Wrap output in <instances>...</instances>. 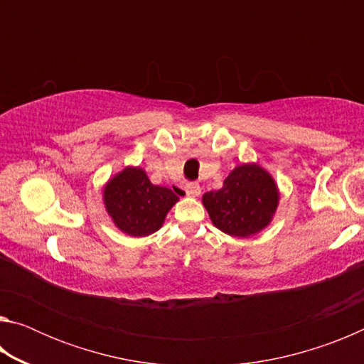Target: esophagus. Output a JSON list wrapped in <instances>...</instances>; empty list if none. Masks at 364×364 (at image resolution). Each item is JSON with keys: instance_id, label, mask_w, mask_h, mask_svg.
<instances>
[{"instance_id": "1", "label": "esophagus", "mask_w": 364, "mask_h": 364, "mask_svg": "<svg viewBox=\"0 0 364 364\" xmlns=\"http://www.w3.org/2000/svg\"><path fill=\"white\" fill-rule=\"evenodd\" d=\"M184 189H186V194L189 197H197L200 194V186L199 183H186V186H184Z\"/></svg>"}]
</instances>
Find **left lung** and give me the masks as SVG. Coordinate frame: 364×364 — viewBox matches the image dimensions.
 Wrapping results in <instances>:
<instances>
[{
    "mask_svg": "<svg viewBox=\"0 0 364 364\" xmlns=\"http://www.w3.org/2000/svg\"><path fill=\"white\" fill-rule=\"evenodd\" d=\"M212 223L234 237H250L267 228L279 204L274 178L258 164L231 170L223 188L202 196Z\"/></svg>",
    "mask_w": 364,
    "mask_h": 364,
    "instance_id": "obj_1",
    "label": "left lung"
}]
</instances>
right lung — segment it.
Wrapping results in <instances>:
<instances>
[{
	"label": "right lung",
	"mask_w": 364,
	"mask_h": 364,
	"mask_svg": "<svg viewBox=\"0 0 364 364\" xmlns=\"http://www.w3.org/2000/svg\"><path fill=\"white\" fill-rule=\"evenodd\" d=\"M102 200L110 220L122 232L144 237L162 228L180 197L168 188L152 184L141 167H125L104 184Z\"/></svg>",
	"instance_id": "obj_1"
}]
</instances>
